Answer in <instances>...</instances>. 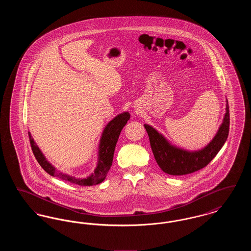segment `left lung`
Instances as JSON below:
<instances>
[{
    "mask_svg": "<svg viewBox=\"0 0 251 251\" xmlns=\"http://www.w3.org/2000/svg\"><path fill=\"white\" fill-rule=\"evenodd\" d=\"M226 101V113L218 131L212 141L201 150L187 151L172 145L152 126L144 124L156 162L165 173L174 176L190 174L206 167L215 158L228 135L229 111Z\"/></svg>",
    "mask_w": 251,
    "mask_h": 251,
    "instance_id": "1",
    "label": "left lung"
}]
</instances>
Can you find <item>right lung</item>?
<instances>
[{
  "mask_svg": "<svg viewBox=\"0 0 251 251\" xmlns=\"http://www.w3.org/2000/svg\"><path fill=\"white\" fill-rule=\"evenodd\" d=\"M129 120H130V113L123 112L108 122L100 138L95 169L89 176L84 178H76L70 174L57 171V169L46 159V157L42 153V151H40V149L35 142L34 138L32 137L31 132H29V138H30L32 151L39 165L50 176L57 177L60 179L70 181L72 183H75L78 185L90 186V185L99 184L102 182L107 176L108 171L110 170V167L113 163L114 152H115L118 139L120 137V132Z\"/></svg>",
  "mask_w": 251,
  "mask_h": 251,
  "instance_id": "1",
  "label": "right lung"
}]
</instances>
